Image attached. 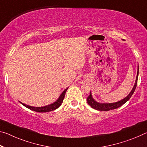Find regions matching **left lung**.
Returning a JSON list of instances; mask_svg holds the SVG:
<instances>
[{"mask_svg": "<svg viewBox=\"0 0 147 147\" xmlns=\"http://www.w3.org/2000/svg\"><path fill=\"white\" fill-rule=\"evenodd\" d=\"M138 68H137V76H136V82H135V84L133 87L132 90L129 94L122 100H120L119 101L115 102V103H99L95 101V100L93 98L92 93L90 92V95L87 98V102L89 105H90L91 107H92L93 109H95V110L100 111H108L110 110H113V109H117L118 107H121L125 103L130 99V97H131V95L134 94L135 92V90H136L137 84V78H138V75H139V65H138Z\"/></svg>", "mask_w": 147, "mask_h": 147, "instance_id": "obj_1", "label": "left lung"}]
</instances>
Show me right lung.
Listing matches in <instances>:
<instances>
[{
	"instance_id": "1",
	"label": "right lung",
	"mask_w": 147,
	"mask_h": 147,
	"mask_svg": "<svg viewBox=\"0 0 147 147\" xmlns=\"http://www.w3.org/2000/svg\"><path fill=\"white\" fill-rule=\"evenodd\" d=\"M67 89H68V88H67V89H65L63 92L61 93V94L60 95V96L59 97V98H58L56 101L55 102H53V103L50 104V105H46V106H44V107H32V106H29V105H25L24 103H22V102H20L21 103H22L23 106H25V107H27V108L31 109L32 111H36V112H38V113H46V112H50V111H54L55 109H57V108H59V107L61 106V103H63V101L64 99V97H65V93H66Z\"/></svg>"
}]
</instances>
